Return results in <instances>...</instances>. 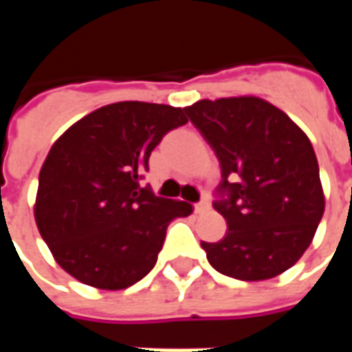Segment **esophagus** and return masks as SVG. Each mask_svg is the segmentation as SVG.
<instances>
[{
	"instance_id": "obj_1",
	"label": "esophagus",
	"mask_w": 352,
	"mask_h": 352,
	"mask_svg": "<svg viewBox=\"0 0 352 352\" xmlns=\"http://www.w3.org/2000/svg\"><path fill=\"white\" fill-rule=\"evenodd\" d=\"M194 209H196V213L201 214V213H207L209 209H211V204H209V199L204 198V199H199L198 204L194 206Z\"/></svg>"
}]
</instances>
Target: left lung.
<instances>
[{
	"instance_id": "8db88e82",
	"label": "left lung",
	"mask_w": 352,
	"mask_h": 352,
	"mask_svg": "<svg viewBox=\"0 0 352 352\" xmlns=\"http://www.w3.org/2000/svg\"><path fill=\"white\" fill-rule=\"evenodd\" d=\"M219 158L222 181L213 207L228 232L201 241L207 260L239 280L277 277L300 260L324 213L313 145L272 103L241 96L184 107Z\"/></svg>"
}]
</instances>
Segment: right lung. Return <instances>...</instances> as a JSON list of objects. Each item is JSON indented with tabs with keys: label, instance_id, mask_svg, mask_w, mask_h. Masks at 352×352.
<instances>
[{
	"label": "right lung",
	"instance_id": "1",
	"mask_svg": "<svg viewBox=\"0 0 352 352\" xmlns=\"http://www.w3.org/2000/svg\"><path fill=\"white\" fill-rule=\"evenodd\" d=\"M184 109L118 101L80 118L50 148L39 171L35 222L50 252L75 279L131 287L151 272L169 222L192 206L154 196L141 179Z\"/></svg>",
	"mask_w": 352,
	"mask_h": 352
}]
</instances>
